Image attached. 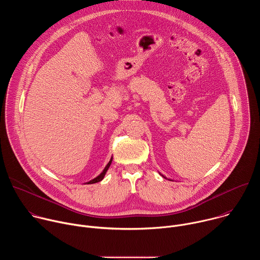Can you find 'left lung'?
<instances>
[{
    "instance_id": "obj_1",
    "label": "left lung",
    "mask_w": 260,
    "mask_h": 260,
    "mask_svg": "<svg viewBox=\"0 0 260 260\" xmlns=\"http://www.w3.org/2000/svg\"><path fill=\"white\" fill-rule=\"evenodd\" d=\"M160 175H161V174H160ZM161 176H162V177H165V176H164V175H161ZM165 178H166V177H165ZM166 179H167V178H166ZM171 181H172V180H171Z\"/></svg>"
}]
</instances>
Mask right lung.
Wrapping results in <instances>:
<instances>
[{
  "label": "right lung",
  "instance_id": "1",
  "mask_svg": "<svg viewBox=\"0 0 260 260\" xmlns=\"http://www.w3.org/2000/svg\"><path fill=\"white\" fill-rule=\"evenodd\" d=\"M111 164H112V157H111V159H110V161L108 162V165L105 167V169L103 170V172L98 176V177H95L94 179H92V180H90V181H88V182H86V184H93V183H98V182H100V181H102L103 179H104V177H105V175H106V173H107V171H108V169H109V167L111 166Z\"/></svg>",
  "mask_w": 260,
  "mask_h": 260
}]
</instances>
